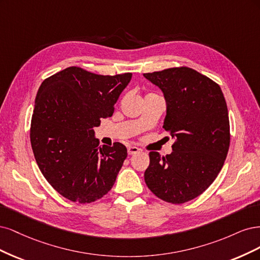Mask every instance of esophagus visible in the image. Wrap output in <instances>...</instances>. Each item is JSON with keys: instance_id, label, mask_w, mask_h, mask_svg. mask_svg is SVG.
<instances>
[{"instance_id": "34e87169", "label": "esophagus", "mask_w": 260, "mask_h": 260, "mask_svg": "<svg viewBox=\"0 0 260 260\" xmlns=\"http://www.w3.org/2000/svg\"><path fill=\"white\" fill-rule=\"evenodd\" d=\"M139 151H140V149H139V148H137V147L129 146V147L127 148V153H128L129 155H132V154H135V153H138Z\"/></svg>"}]
</instances>
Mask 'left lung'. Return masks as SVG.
<instances>
[{
  "instance_id": "1",
  "label": "left lung",
  "mask_w": 260,
  "mask_h": 260,
  "mask_svg": "<svg viewBox=\"0 0 260 260\" xmlns=\"http://www.w3.org/2000/svg\"><path fill=\"white\" fill-rule=\"evenodd\" d=\"M144 77L163 91V127L175 138L171 154L149 153L145 181L165 202H188L212 185L227 157V104L217 83L188 67L144 73Z\"/></svg>"
}]
</instances>
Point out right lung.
I'll use <instances>...</instances> for the list:
<instances>
[{
	"label": "right lung",
	"instance_id": "right-lung-1",
	"mask_svg": "<svg viewBox=\"0 0 260 260\" xmlns=\"http://www.w3.org/2000/svg\"><path fill=\"white\" fill-rule=\"evenodd\" d=\"M131 79L69 67L42 82L31 120L33 154L49 185L72 202H95L114 185L127 149L121 142L100 147L94 127L112 116Z\"/></svg>",
	"mask_w": 260,
	"mask_h": 260
}]
</instances>
